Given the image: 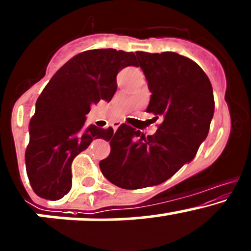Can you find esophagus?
I'll return each mask as SVG.
<instances>
[{"mask_svg":"<svg viewBox=\"0 0 251 251\" xmlns=\"http://www.w3.org/2000/svg\"><path fill=\"white\" fill-rule=\"evenodd\" d=\"M120 125H121V123H119V121H118V123L113 124V130H114V132L118 130V127H119V126H120Z\"/></svg>","mask_w":251,"mask_h":251,"instance_id":"1","label":"esophagus"}]
</instances>
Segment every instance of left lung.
Returning <instances> with one entry per match:
<instances>
[{"label":"left lung","instance_id":"obj_1","mask_svg":"<svg viewBox=\"0 0 251 251\" xmlns=\"http://www.w3.org/2000/svg\"><path fill=\"white\" fill-rule=\"evenodd\" d=\"M151 96L148 113L160 119L156 133L146 137L121 124L110 154L100 162L108 180L123 189L159 185L195 157L214 114L213 88L203 70L173 51H137Z\"/></svg>","mask_w":251,"mask_h":251}]
</instances>
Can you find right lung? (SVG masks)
<instances>
[{
	"instance_id": "right-lung-1",
	"label": "right lung",
	"mask_w": 251,
	"mask_h": 251,
	"mask_svg": "<svg viewBox=\"0 0 251 251\" xmlns=\"http://www.w3.org/2000/svg\"><path fill=\"white\" fill-rule=\"evenodd\" d=\"M133 52L86 50L52 75L36 102L28 125L25 163L33 191L46 200L62 199L72 188L71 165L94 139H109L113 128L85 127L91 104L109 102L117 91V75L136 66Z\"/></svg>"
}]
</instances>
